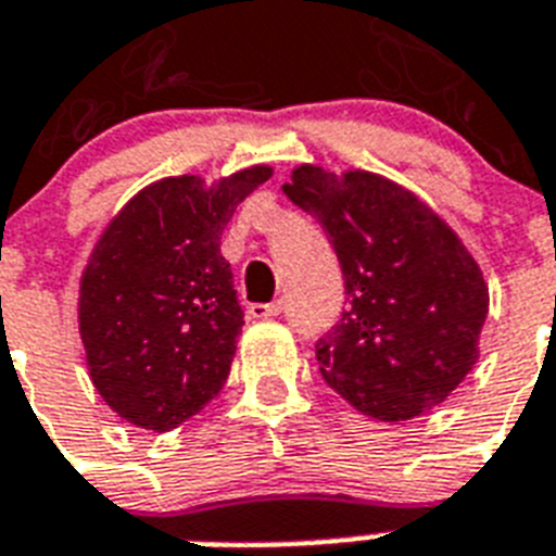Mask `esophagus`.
<instances>
[{
  "mask_svg": "<svg viewBox=\"0 0 556 556\" xmlns=\"http://www.w3.org/2000/svg\"><path fill=\"white\" fill-rule=\"evenodd\" d=\"M282 314V302H251L248 305V317L254 319H268V317H279Z\"/></svg>",
  "mask_w": 556,
  "mask_h": 556,
  "instance_id": "1",
  "label": "esophagus"
}]
</instances>
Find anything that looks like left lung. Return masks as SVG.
I'll list each match as a JSON object with an SVG mask.
<instances>
[{
	"label": "left lung",
	"mask_w": 556,
	"mask_h": 556,
	"mask_svg": "<svg viewBox=\"0 0 556 556\" xmlns=\"http://www.w3.org/2000/svg\"><path fill=\"white\" fill-rule=\"evenodd\" d=\"M337 251L349 305L317 340L325 382L356 410L405 422L440 405L477 363L489 286L457 233L368 170L300 165L282 185Z\"/></svg>",
	"instance_id": "left-lung-1"
}]
</instances>
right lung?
<instances>
[{
  "instance_id": "right-lung-1",
  "label": "right lung",
  "mask_w": 556,
  "mask_h": 556,
  "mask_svg": "<svg viewBox=\"0 0 556 556\" xmlns=\"http://www.w3.org/2000/svg\"><path fill=\"white\" fill-rule=\"evenodd\" d=\"M268 176L265 165L216 185L168 176L99 237L79 286V333L90 380L130 426H182L228 380L245 314L219 239Z\"/></svg>"
}]
</instances>
